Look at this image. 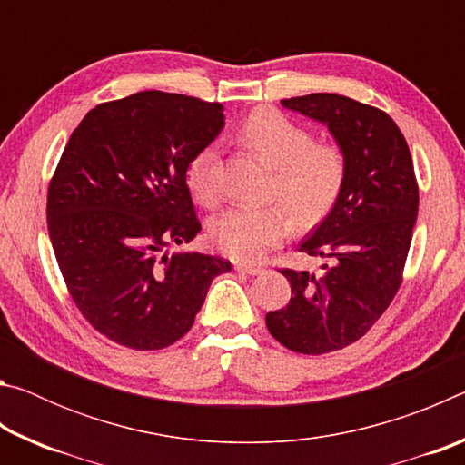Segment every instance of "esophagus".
I'll return each instance as SVG.
<instances>
[{
  "label": "esophagus",
  "mask_w": 465,
  "mask_h": 465,
  "mask_svg": "<svg viewBox=\"0 0 465 465\" xmlns=\"http://www.w3.org/2000/svg\"><path fill=\"white\" fill-rule=\"evenodd\" d=\"M235 271L243 272V274H262L264 266L252 264V262H238V264H235Z\"/></svg>",
  "instance_id": "1"
}]
</instances>
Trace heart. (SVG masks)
Returning <instances> with one entry per match:
<instances>
[{"instance_id":"1","label":"heart","mask_w":465,"mask_h":465,"mask_svg":"<svg viewBox=\"0 0 465 465\" xmlns=\"http://www.w3.org/2000/svg\"><path fill=\"white\" fill-rule=\"evenodd\" d=\"M240 137L272 168L266 207H233L211 223V238L223 254L254 261L277 246L297 222L313 223L334 207L342 193L349 162L341 145L316 141L313 133L274 108H256L240 127ZM186 183L196 201L215 207L222 199L215 145L199 149L186 166Z\"/></svg>"}]
</instances>
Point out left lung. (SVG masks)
Listing matches in <instances>:
<instances>
[{"mask_svg": "<svg viewBox=\"0 0 465 465\" xmlns=\"http://www.w3.org/2000/svg\"><path fill=\"white\" fill-rule=\"evenodd\" d=\"M281 102L326 123L349 162L332 211L299 246L330 264L320 277L281 269L291 299L285 308L266 313V328L282 346L324 355L367 334L402 285L419 215V184L402 131L383 110L341 94Z\"/></svg>", "mask_w": 465, "mask_h": 465, "instance_id": "left-lung-1", "label": "left lung"}]
</instances>
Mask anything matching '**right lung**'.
<instances>
[{
	"instance_id": "right-lung-1",
	"label": "right lung",
	"mask_w": 465,
	"mask_h": 465,
	"mask_svg": "<svg viewBox=\"0 0 465 465\" xmlns=\"http://www.w3.org/2000/svg\"><path fill=\"white\" fill-rule=\"evenodd\" d=\"M223 129V106L147 90L102 102L69 137L46 193L54 258L94 330L135 351L180 341L232 262L163 250L201 232L186 166Z\"/></svg>"
}]
</instances>
